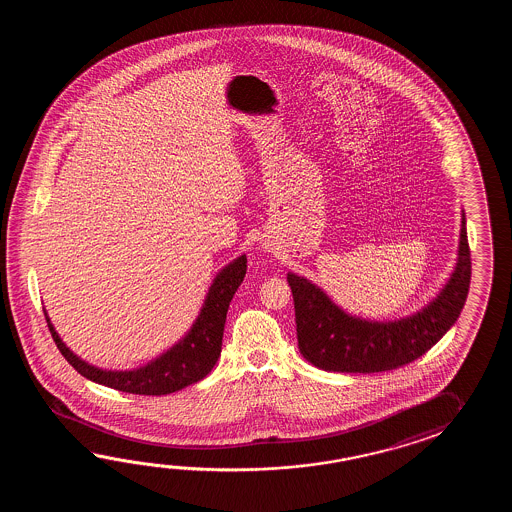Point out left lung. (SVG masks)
<instances>
[{
    "instance_id": "left-lung-1",
    "label": "left lung",
    "mask_w": 512,
    "mask_h": 512,
    "mask_svg": "<svg viewBox=\"0 0 512 512\" xmlns=\"http://www.w3.org/2000/svg\"><path fill=\"white\" fill-rule=\"evenodd\" d=\"M287 282L293 291L298 349L307 362L340 373L395 370L425 355L461 315L470 285L465 212L454 271L439 293L412 315L395 320L349 315L305 276L289 272Z\"/></svg>"
}]
</instances>
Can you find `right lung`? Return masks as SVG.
<instances>
[{
    "mask_svg": "<svg viewBox=\"0 0 512 512\" xmlns=\"http://www.w3.org/2000/svg\"><path fill=\"white\" fill-rule=\"evenodd\" d=\"M245 272V254L225 265L208 287L201 311L192 327L186 331L185 337L175 342L172 348L166 349L157 359L150 360L148 364L135 370H102L80 359L56 333L47 311H44L45 320L60 353L89 381L135 395H166L205 379L216 366L221 355V340L230 300L243 282Z\"/></svg>",
    "mask_w": 512,
    "mask_h": 512,
    "instance_id": "right-lung-1",
    "label": "right lung"
}]
</instances>
